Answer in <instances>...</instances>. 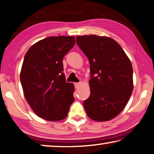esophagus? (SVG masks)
Masks as SVG:
<instances>
[{
  "mask_svg": "<svg viewBox=\"0 0 154 154\" xmlns=\"http://www.w3.org/2000/svg\"><path fill=\"white\" fill-rule=\"evenodd\" d=\"M74 86L75 88H79V87L80 86V85H81V82H74Z\"/></svg>",
  "mask_w": 154,
  "mask_h": 154,
  "instance_id": "1",
  "label": "esophagus"
}]
</instances>
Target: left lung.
<instances>
[{
    "label": "left lung",
    "mask_w": 154,
    "mask_h": 154,
    "mask_svg": "<svg viewBox=\"0 0 154 154\" xmlns=\"http://www.w3.org/2000/svg\"><path fill=\"white\" fill-rule=\"evenodd\" d=\"M76 43L90 64L91 94L83 102L85 112L96 121L112 120L124 109L133 91L131 61L112 38L78 36Z\"/></svg>",
    "instance_id": "8db88e82"
}]
</instances>
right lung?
<instances>
[{
  "mask_svg": "<svg viewBox=\"0 0 154 154\" xmlns=\"http://www.w3.org/2000/svg\"><path fill=\"white\" fill-rule=\"evenodd\" d=\"M74 36H51L31 46L20 79L25 98L38 116L49 121L67 117L74 87L66 82L63 59L75 45Z\"/></svg>",
  "mask_w": 154,
  "mask_h": 154,
  "instance_id": "add662e5",
  "label": "right lung"
}]
</instances>
